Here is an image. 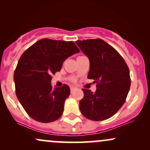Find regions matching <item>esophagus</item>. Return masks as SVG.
Returning a JSON list of instances; mask_svg holds the SVG:
<instances>
[{
	"label": "esophagus",
	"mask_w": 150,
	"mask_h": 150,
	"mask_svg": "<svg viewBox=\"0 0 150 150\" xmlns=\"http://www.w3.org/2000/svg\"><path fill=\"white\" fill-rule=\"evenodd\" d=\"M76 89L77 88L75 87H70V92H71V93H72L73 92H74V91H75Z\"/></svg>",
	"instance_id": "obj_1"
}]
</instances>
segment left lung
I'll return each mask as SVG.
<instances>
[{
  "mask_svg": "<svg viewBox=\"0 0 150 150\" xmlns=\"http://www.w3.org/2000/svg\"><path fill=\"white\" fill-rule=\"evenodd\" d=\"M75 43L89 58L87 77L97 83L94 93L82 89L81 113L94 121L108 119L121 108L128 94L130 77L128 65L118 51L102 39L78 40Z\"/></svg>",
  "mask_w": 150,
  "mask_h": 150,
  "instance_id": "8db88e82",
  "label": "left lung"
}]
</instances>
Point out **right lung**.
Masks as SVG:
<instances>
[{"instance_id": "obj_1", "label": "right lung", "mask_w": 150, "mask_h": 150, "mask_svg": "<svg viewBox=\"0 0 150 150\" xmlns=\"http://www.w3.org/2000/svg\"><path fill=\"white\" fill-rule=\"evenodd\" d=\"M80 52L73 42L43 39L26 50L14 73L19 101L31 118L50 123L63 114L69 86L52 88L51 75L60 71L63 63Z\"/></svg>"}]
</instances>
